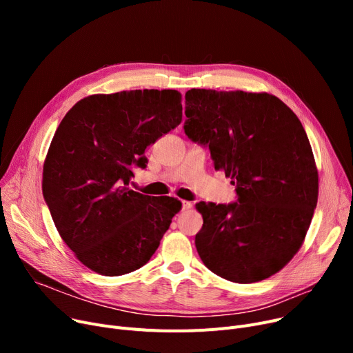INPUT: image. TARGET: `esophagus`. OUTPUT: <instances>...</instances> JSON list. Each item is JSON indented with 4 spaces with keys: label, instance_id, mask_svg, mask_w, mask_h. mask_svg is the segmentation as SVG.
Wrapping results in <instances>:
<instances>
[{
    "label": "esophagus",
    "instance_id": "esophagus-1",
    "mask_svg": "<svg viewBox=\"0 0 353 353\" xmlns=\"http://www.w3.org/2000/svg\"><path fill=\"white\" fill-rule=\"evenodd\" d=\"M192 208H193V205H192L190 201H186V200L181 201V210H189Z\"/></svg>",
    "mask_w": 353,
    "mask_h": 353
}]
</instances>
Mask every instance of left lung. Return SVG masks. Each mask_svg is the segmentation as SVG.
<instances>
[{
  "instance_id": "8db88e82",
  "label": "left lung",
  "mask_w": 353,
  "mask_h": 353,
  "mask_svg": "<svg viewBox=\"0 0 353 353\" xmlns=\"http://www.w3.org/2000/svg\"><path fill=\"white\" fill-rule=\"evenodd\" d=\"M184 114V133L209 147L237 194L229 205L197 203V253L226 281H263L301 249L316 209L318 170L305 128L268 92L192 88Z\"/></svg>"
}]
</instances>
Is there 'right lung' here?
I'll return each mask as SVG.
<instances>
[{
	"mask_svg": "<svg viewBox=\"0 0 353 353\" xmlns=\"http://www.w3.org/2000/svg\"><path fill=\"white\" fill-rule=\"evenodd\" d=\"M181 123L177 90H132L80 100L61 120L44 161L43 194L79 261L104 276L144 266L181 203L128 188L144 150Z\"/></svg>",
	"mask_w": 353,
	"mask_h": 353,
	"instance_id": "right-lung-1",
	"label": "right lung"
}]
</instances>
